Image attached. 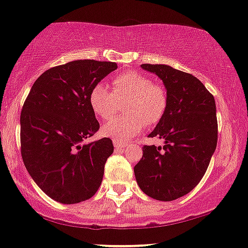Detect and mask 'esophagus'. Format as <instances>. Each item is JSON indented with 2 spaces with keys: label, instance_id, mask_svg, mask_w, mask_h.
<instances>
[{
  "label": "esophagus",
  "instance_id": "obj_1",
  "mask_svg": "<svg viewBox=\"0 0 248 248\" xmlns=\"http://www.w3.org/2000/svg\"><path fill=\"white\" fill-rule=\"evenodd\" d=\"M126 145H127L126 142L118 141V140H114V147H115V149H121V148H124V147H126Z\"/></svg>",
  "mask_w": 248,
  "mask_h": 248
}]
</instances>
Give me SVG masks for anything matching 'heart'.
<instances>
[{
    "label": "heart",
    "instance_id": "b5f03b06",
    "mask_svg": "<svg viewBox=\"0 0 248 248\" xmlns=\"http://www.w3.org/2000/svg\"><path fill=\"white\" fill-rule=\"evenodd\" d=\"M114 92L102 82L92 88L90 105L101 119H109L116 114L118 102L126 116L110 119L102 126V134L118 141H125L141 132L146 123L155 124L166 114L168 94L162 85L153 84L148 76L127 71L112 79Z\"/></svg>",
    "mask_w": 248,
    "mask_h": 248
}]
</instances>
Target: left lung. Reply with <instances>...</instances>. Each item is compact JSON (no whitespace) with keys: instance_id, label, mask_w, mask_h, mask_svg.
Masks as SVG:
<instances>
[{"instance_id":"obj_1","label":"left lung","mask_w":248,"mask_h":248,"mask_svg":"<svg viewBox=\"0 0 248 248\" xmlns=\"http://www.w3.org/2000/svg\"><path fill=\"white\" fill-rule=\"evenodd\" d=\"M163 81L166 114L148 137L164 146H143L134 176L145 194L160 201L184 197L199 184L217 145L215 99L189 73L166 64H141Z\"/></svg>"}]
</instances>
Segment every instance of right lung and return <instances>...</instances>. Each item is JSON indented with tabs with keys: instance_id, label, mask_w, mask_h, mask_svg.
<instances>
[{
	"instance_id": "1",
	"label": "right lung",
	"mask_w": 248,
	"mask_h": 248,
	"mask_svg": "<svg viewBox=\"0 0 248 248\" xmlns=\"http://www.w3.org/2000/svg\"><path fill=\"white\" fill-rule=\"evenodd\" d=\"M117 69L114 62L72 61L42 73L20 114L21 157L35 184L57 202L93 197L102 183L109 138L82 143L100 129L90 105L92 88Z\"/></svg>"
}]
</instances>
